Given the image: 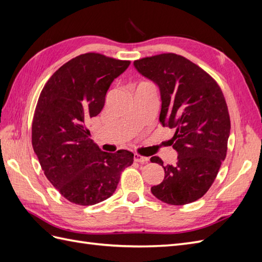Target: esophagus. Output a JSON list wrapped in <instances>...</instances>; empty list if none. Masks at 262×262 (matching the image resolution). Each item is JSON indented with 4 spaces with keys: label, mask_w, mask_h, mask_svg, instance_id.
<instances>
[{
    "label": "esophagus",
    "mask_w": 262,
    "mask_h": 262,
    "mask_svg": "<svg viewBox=\"0 0 262 262\" xmlns=\"http://www.w3.org/2000/svg\"><path fill=\"white\" fill-rule=\"evenodd\" d=\"M134 161L138 162V163H146L148 161V158L145 156H142L140 154H134Z\"/></svg>",
    "instance_id": "1"
}]
</instances>
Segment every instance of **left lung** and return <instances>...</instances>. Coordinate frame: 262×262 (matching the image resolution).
<instances>
[{"label": "left lung", "mask_w": 262, "mask_h": 262, "mask_svg": "<svg viewBox=\"0 0 262 262\" xmlns=\"http://www.w3.org/2000/svg\"><path fill=\"white\" fill-rule=\"evenodd\" d=\"M138 72L160 89V121L173 128L171 145L178 160L164 165V180L150 188L161 201L188 204L207 193L225 160L231 130L228 109L221 87L193 62L176 53H162L133 62Z\"/></svg>", "instance_id": "1"}]
</instances>
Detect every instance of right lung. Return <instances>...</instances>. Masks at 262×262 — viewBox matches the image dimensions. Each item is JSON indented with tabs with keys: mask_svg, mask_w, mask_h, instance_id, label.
Wrapping results in <instances>:
<instances>
[{
	"mask_svg": "<svg viewBox=\"0 0 262 262\" xmlns=\"http://www.w3.org/2000/svg\"><path fill=\"white\" fill-rule=\"evenodd\" d=\"M130 61L89 52L55 71L38 98L31 143L46 177L70 202L93 205L112 196L133 153L102 152L85 122L105 105L110 84Z\"/></svg>",
	"mask_w": 262,
	"mask_h": 262,
	"instance_id": "1",
	"label": "right lung"
}]
</instances>
